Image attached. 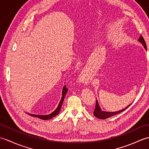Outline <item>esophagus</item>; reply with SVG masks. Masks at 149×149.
Segmentation results:
<instances>
[{"label":"esophagus","instance_id":"1","mask_svg":"<svg viewBox=\"0 0 149 149\" xmlns=\"http://www.w3.org/2000/svg\"><path fill=\"white\" fill-rule=\"evenodd\" d=\"M78 81L79 82L82 83H88V80L86 78V77L84 76V75L83 74H81L79 75V76L78 77Z\"/></svg>","mask_w":149,"mask_h":149}]
</instances>
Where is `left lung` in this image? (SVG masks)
<instances>
[{
  "label": "left lung",
  "mask_w": 149,
  "mask_h": 149,
  "mask_svg": "<svg viewBox=\"0 0 149 149\" xmlns=\"http://www.w3.org/2000/svg\"><path fill=\"white\" fill-rule=\"evenodd\" d=\"M138 41L140 42H141L142 43V45H143L144 48L145 49H147V45H146V43L145 42V40L141 35L140 36V38H139ZM131 105V104H130ZM130 105H129L127 107H125V109H122L119 111H116V112H106V111H102V110L100 109V107L98 104V102L97 101L96 102V104H95V108L94 112H93V115L95 116H96L97 118H100V119H106L107 118H109L111 116H113L114 115H116L117 114H119L120 113L123 112V111H125L126 109L129 106H130Z\"/></svg>",
  "instance_id": "1"
}]
</instances>
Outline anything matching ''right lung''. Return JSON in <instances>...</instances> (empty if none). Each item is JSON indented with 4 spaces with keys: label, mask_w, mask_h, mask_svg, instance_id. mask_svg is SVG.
<instances>
[{
    "label": "right lung",
    "mask_w": 149,
    "mask_h": 149,
    "mask_svg": "<svg viewBox=\"0 0 149 149\" xmlns=\"http://www.w3.org/2000/svg\"><path fill=\"white\" fill-rule=\"evenodd\" d=\"M67 91H68V88H66V86H65L64 87H63V89L61 100V101H60L59 105H58V107L56 108V109L54 111L52 112L51 114H49V115H33V114H29V115L31 116L36 117V118H40L42 120H49V119L52 118L53 117L56 116V115H58L60 111V110H61L62 104L63 102V100H64L65 95L66 93H67Z\"/></svg>",
    "instance_id": "obj_1"
}]
</instances>
